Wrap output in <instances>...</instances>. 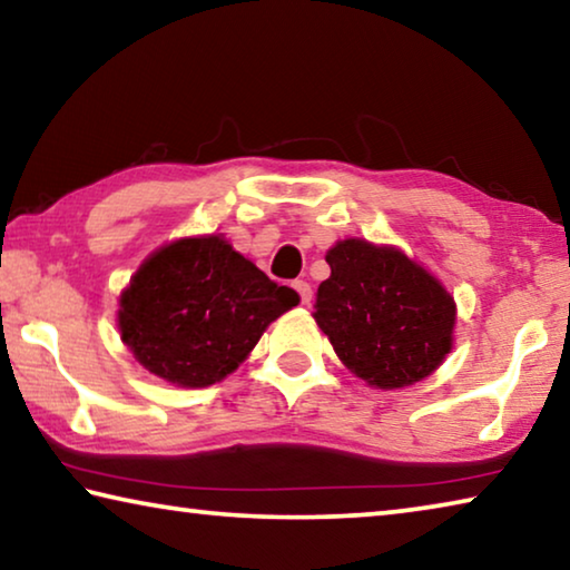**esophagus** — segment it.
<instances>
[{
  "instance_id": "34e87169",
  "label": "esophagus",
  "mask_w": 570,
  "mask_h": 570,
  "mask_svg": "<svg viewBox=\"0 0 570 570\" xmlns=\"http://www.w3.org/2000/svg\"><path fill=\"white\" fill-rule=\"evenodd\" d=\"M294 288H296V294H298V298H302L304 306L312 304V286H308L306 282H294Z\"/></svg>"
}]
</instances>
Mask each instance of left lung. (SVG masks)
Returning a JSON list of instances; mask_svg holds the SVG:
<instances>
[{"mask_svg":"<svg viewBox=\"0 0 570 570\" xmlns=\"http://www.w3.org/2000/svg\"><path fill=\"white\" fill-rule=\"evenodd\" d=\"M326 264L314 320L346 370L377 390H402L445 362L458 306L428 268L364 238L336 240Z\"/></svg>","mask_w":570,"mask_h":570,"instance_id":"left-lung-1","label":"left lung"}]
</instances>
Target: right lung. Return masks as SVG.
Here are the masks:
<instances>
[{
    "label": "right lung",
    "mask_w": 570,
    "mask_h": 570,
    "mask_svg": "<svg viewBox=\"0 0 570 570\" xmlns=\"http://www.w3.org/2000/svg\"><path fill=\"white\" fill-rule=\"evenodd\" d=\"M298 304L224 234L170 240L122 288L120 340L150 374L178 387L228 377L266 326Z\"/></svg>",
    "instance_id": "obj_1"
}]
</instances>
